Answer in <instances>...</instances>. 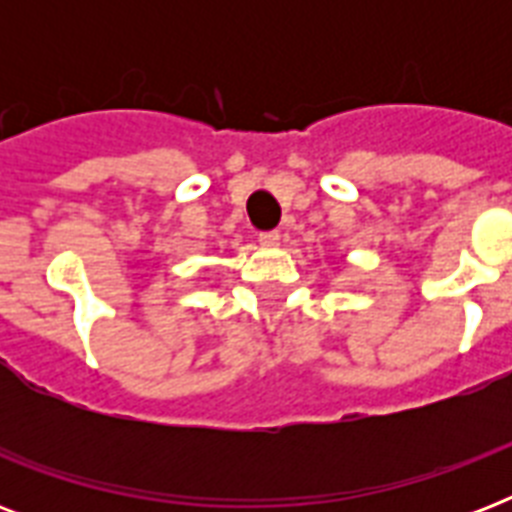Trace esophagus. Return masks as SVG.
<instances>
[{"mask_svg":"<svg viewBox=\"0 0 512 512\" xmlns=\"http://www.w3.org/2000/svg\"><path fill=\"white\" fill-rule=\"evenodd\" d=\"M257 241H260L263 247L273 249V247H279V244H281V233L279 231H265V233H260V236H257Z\"/></svg>","mask_w":512,"mask_h":512,"instance_id":"obj_1","label":"esophagus"}]
</instances>
